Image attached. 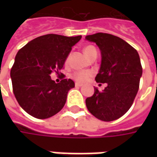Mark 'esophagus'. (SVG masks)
<instances>
[{"label": "esophagus", "mask_w": 157, "mask_h": 157, "mask_svg": "<svg viewBox=\"0 0 157 157\" xmlns=\"http://www.w3.org/2000/svg\"><path fill=\"white\" fill-rule=\"evenodd\" d=\"M75 86H82V83H79V82H75Z\"/></svg>", "instance_id": "1"}]
</instances>
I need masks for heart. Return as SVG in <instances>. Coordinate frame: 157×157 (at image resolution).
Returning <instances> with one entry per match:
<instances>
[{
    "label": "heart",
    "instance_id": "1",
    "mask_svg": "<svg viewBox=\"0 0 157 157\" xmlns=\"http://www.w3.org/2000/svg\"><path fill=\"white\" fill-rule=\"evenodd\" d=\"M83 52H84L87 58H89L93 53H97V50H96V48L93 46L88 45V46H86V47L84 48ZM92 74L93 73L92 71H76L72 74L71 77L74 80H75L76 82H85L92 76Z\"/></svg>",
    "mask_w": 157,
    "mask_h": 157
}]
</instances>
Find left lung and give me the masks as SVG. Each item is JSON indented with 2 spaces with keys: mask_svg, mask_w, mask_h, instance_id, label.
<instances>
[{
  "mask_svg": "<svg viewBox=\"0 0 157 157\" xmlns=\"http://www.w3.org/2000/svg\"><path fill=\"white\" fill-rule=\"evenodd\" d=\"M101 51V65L96 82L107 83L104 90L94 88L86 99L88 111L96 118L109 122L118 119L130 109L142 75L140 59L136 49L117 36L98 33L86 36Z\"/></svg>",
  "mask_w": 157,
  "mask_h": 157,
  "instance_id": "left-lung-1",
  "label": "left lung"
}]
</instances>
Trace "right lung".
Listing matches in <instances>:
<instances>
[{
    "instance_id": "right-lung-1",
    "label": "right lung",
    "mask_w": 157,
    "mask_h": 157,
    "mask_svg": "<svg viewBox=\"0 0 157 157\" xmlns=\"http://www.w3.org/2000/svg\"><path fill=\"white\" fill-rule=\"evenodd\" d=\"M81 39V35L46 34L31 40L17 52L11 70L12 88L19 105L29 114L44 119L63 109L75 82L63 79L55 83L50 74H58Z\"/></svg>"
}]
</instances>
